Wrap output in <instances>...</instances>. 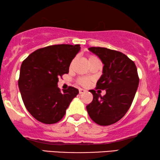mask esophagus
<instances>
[{
	"label": "esophagus",
	"instance_id": "1",
	"mask_svg": "<svg viewBox=\"0 0 160 160\" xmlns=\"http://www.w3.org/2000/svg\"><path fill=\"white\" fill-rule=\"evenodd\" d=\"M86 90L85 89H79V94H83V93H85L86 92Z\"/></svg>",
	"mask_w": 160,
	"mask_h": 160
}]
</instances>
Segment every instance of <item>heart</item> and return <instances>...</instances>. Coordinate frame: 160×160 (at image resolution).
I'll use <instances>...</instances> for the list:
<instances>
[{
  "mask_svg": "<svg viewBox=\"0 0 160 160\" xmlns=\"http://www.w3.org/2000/svg\"><path fill=\"white\" fill-rule=\"evenodd\" d=\"M95 59H98V58H96V57H95V56H92V55L89 56V58H88L89 63L91 61H92L93 60H95ZM77 82H78V84H79L80 85H82V86H84V87L88 86V85L90 84V81H89L88 78H78Z\"/></svg>",
  "mask_w": 160,
  "mask_h": 160,
  "instance_id": "b5f03b06",
  "label": "heart"
}]
</instances>
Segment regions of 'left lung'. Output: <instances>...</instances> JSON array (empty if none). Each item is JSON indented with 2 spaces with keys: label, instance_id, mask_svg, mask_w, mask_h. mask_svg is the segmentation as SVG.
I'll use <instances>...</instances> for the list:
<instances>
[{
  "label": "left lung",
  "instance_id": "left-lung-1",
  "mask_svg": "<svg viewBox=\"0 0 160 160\" xmlns=\"http://www.w3.org/2000/svg\"><path fill=\"white\" fill-rule=\"evenodd\" d=\"M89 50L103 63L102 75L96 89H106L103 96L89 90L93 100L87 106L89 116L96 124L107 126L114 124L125 115L131 106L139 84L135 62L122 52L104 47Z\"/></svg>",
  "mask_w": 160,
  "mask_h": 160
}]
</instances>
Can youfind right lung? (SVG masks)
<instances>
[{
    "mask_svg": "<svg viewBox=\"0 0 160 160\" xmlns=\"http://www.w3.org/2000/svg\"><path fill=\"white\" fill-rule=\"evenodd\" d=\"M79 50V44L49 46L36 50L22 63L19 91L26 108L36 120L44 124L60 121L78 94L73 87L61 92L58 82L68 73L70 64Z\"/></svg>",
    "mask_w": 160,
    "mask_h": 160,
    "instance_id": "right-lung-1",
    "label": "right lung"
}]
</instances>
